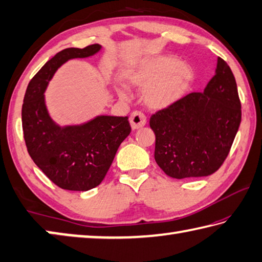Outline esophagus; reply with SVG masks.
I'll use <instances>...</instances> for the list:
<instances>
[{
	"label": "esophagus",
	"instance_id": "1",
	"mask_svg": "<svg viewBox=\"0 0 262 262\" xmlns=\"http://www.w3.org/2000/svg\"><path fill=\"white\" fill-rule=\"evenodd\" d=\"M129 122L133 129H139V128L143 127L145 123H147V118H145V115L140 112V111H135V112H133L130 114Z\"/></svg>",
	"mask_w": 262,
	"mask_h": 262
}]
</instances>
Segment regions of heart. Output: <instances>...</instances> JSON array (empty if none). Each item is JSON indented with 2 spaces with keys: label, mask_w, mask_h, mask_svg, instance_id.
Instances as JSON below:
<instances>
[{
  "label": "heart",
  "mask_w": 262,
  "mask_h": 262,
  "mask_svg": "<svg viewBox=\"0 0 262 262\" xmlns=\"http://www.w3.org/2000/svg\"><path fill=\"white\" fill-rule=\"evenodd\" d=\"M125 78L129 85L144 89L143 100L149 107L165 108L186 94L194 81V72L173 56L156 55L137 62L127 70ZM117 91L120 98H128L122 88Z\"/></svg>",
  "instance_id": "obj_1"
}]
</instances>
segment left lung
I'll use <instances>...</instances> for the list:
<instances>
[{
    "instance_id": "1",
    "label": "left lung",
    "mask_w": 262,
    "mask_h": 262,
    "mask_svg": "<svg viewBox=\"0 0 262 262\" xmlns=\"http://www.w3.org/2000/svg\"><path fill=\"white\" fill-rule=\"evenodd\" d=\"M241 121L236 79L219 57L203 92H192L151 115L155 161L176 179L210 176L228 157Z\"/></svg>"
}]
</instances>
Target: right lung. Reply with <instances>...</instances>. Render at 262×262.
<instances>
[{
	"instance_id": "obj_1",
	"label": "right lung",
	"mask_w": 262,
	"mask_h": 262,
	"mask_svg": "<svg viewBox=\"0 0 262 262\" xmlns=\"http://www.w3.org/2000/svg\"><path fill=\"white\" fill-rule=\"evenodd\" d=\"M100 48L94 43L59 52L34 75L24 96L21 125L29 155L62 189L84 192L98 186L132 129L128 117L98 115L82 125L60 127L48 114L43 92L56 70L68 60L92 56Z\"/></svg>"
}]
</instances>
